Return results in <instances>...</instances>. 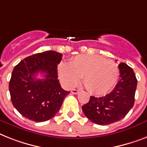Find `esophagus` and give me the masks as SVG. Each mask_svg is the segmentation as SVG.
Returning <instances> with one entry per match:
<instances>
[{
    "mask_svg": "<svg viewBox=\"0 0 147 147\" xmlns=\"http://www.w3.org/2000/svg\"><path fill=\"white\" fill-rule=\"evenodd\" d=\"M71 92L74 94H77L80 93V91L77 90V89H72V90H71Z\"/></svg>",
    "mask_w": 147,
    "mask_h": 147,
    "instance_id": "esophagus-1",
    "label": "esophagus"
}]
</instances>
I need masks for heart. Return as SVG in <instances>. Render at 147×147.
<instances>
[{"label":"heart","instance_id":"1","mask_svg":"<svg viewBox=\"0 0 147 147\" xmlns=\"http://www.w3.org/2000/svg\"><path fill=\"white\" fill-rule=\"evenodd\" d=\"M61 82L67 87H73L81 76L85 86L94 94H104L116 84L119 69L116 63L99 55H80L70 61L61 62L58 67Z\"/></svg>","mask_w":147,"mask_h":147}]
</instances>
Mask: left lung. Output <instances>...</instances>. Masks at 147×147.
Masks as SVG:
<instances>
[{"label":"left lung","mask_w":147,"mask_h":147,"mask_svg":"<svg viewBox=\"0 0 147 147\" xmlns=\"http://www.w3.org/2000/svg\"><path fill=\"white\" fill-rule=\"evenodd\" d=\"M119 81L105 96H91L82 110L88 119L97 125H107L118 122L127 115L134 104L137 80L134 71L125 63L119 65Z\"/></svg>","instance_id":"1"}]
</instances>
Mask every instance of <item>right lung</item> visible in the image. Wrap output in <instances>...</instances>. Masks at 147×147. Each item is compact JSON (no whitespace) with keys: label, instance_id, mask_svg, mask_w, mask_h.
<instances>
[{"label":"right lung","instance_id":"obj_1","mask_svg":"<svg viewBox=\"0 0 147 147\" xmlns=\"http://www.w3.org/2000/svg\"><path fill=\"white\" fill-rule=\"evenodd\" d=\"M62 54L46 51L23 59L13 69L9 84L12 104L21 115L37 122L53 118L70 92L58 80V65ZM39 72L44 79H37Z\"/></svg>","mask_w":147,"mask_h":147}]
</instances>
